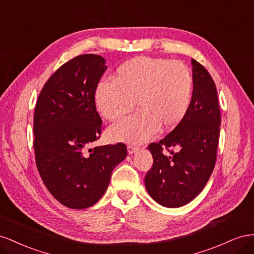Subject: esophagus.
Wrapping results in <instances>:
<instances>
[{
	"label": "esophagus",
	"mask_w": 254,
	"mask_h": 254,
	"mask_svg": "<svg viewBox=\"0 0 254 254\" xmlns=\"http://www.w3.org/2000/svg\"><path fill=\"white\" fill-rule=\"evenodd\" d=\"M138 150H139V148L136 146H133V144H129V146H127V152H128V154H131V155L136 153Z\"/></svg>",
	"instance_id": "obj_1"
}]
</instances>
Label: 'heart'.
<instances>
[{
	"instance_id": "1",
	"label": "heart",
	"mask_w": 254,
	"mask_h": 254,
	"mask_svg": "<svg viewBox=\"0 0 254 254\" xmlns=\"http://www.w3.org/2000/svg\"><path fill=\"white\" fill-rule=\"evenodd\" d=\"M192 86V75L183 63L137 56L120 64L113 82L97 86L95 104L103 118L114 121L131 112L136 101L139 112L115 123L108 135L115 141L141 143L159 127L170 131L184 119Z\"/></svg>"
}]
</instances>
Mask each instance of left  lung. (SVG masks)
Masks as SVG:
<instances>
[{"label": "left lung", "instance_id": "8db88e82", "mask_svg": "<svg viewBox=\"0 0 254 254\" xmlns=\"http://www.w3.org/2000/svg\"><path fill=\"white\" fill-rule=\"evenodd\" d=\"M192 96L184 119L159 142L148 146L153 165L144 178L151 198L165 207L190 203L202 191L215 167L220 111L212 76L191 60ZM178 149L169 156L162 148Z\"/></svg>", "mask_w": 254, "mask_h": 254}]
</instances>
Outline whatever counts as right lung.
Returning <instances> with one entry per match:
<instances>
[{
	"mask_svg": "<svg viewBox=\"0 0 254 254\" xmlns=\"http://www.w3.org/2000/svg\"><path fill=\"white\" fill-rule=\"evenodd\" d=\"M105 63L102 56L84 54L63 64L43 86L35 107L36 165L51 194L69 208L96 204L127 155L121 142L89 148L102 131L95 91Z\"/></svg>",
	"mask_w": 254,
	"mask_h": 254,
	"instance_id": "obj_1",
	"label": "right lung"
}]
</instances>
